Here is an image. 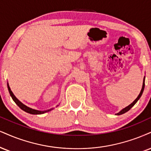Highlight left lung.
<instances>
[{"label":"left lung","instance_id":"1","mask_svg":"<svg viewBox=\"0 0 151 151\" xmlns=\"http://www.w3.org/2000/svg\"><path fill=\"white\" fill-rule=\"evenodd\" d=\"M144 87H145V78H144V83H143L142 89H141L140 94H139V96H137V98L136 99L134 100V101L132 102V103L131 104H130V105H129V106H127L126 108H124V109H122V111H120V112H119L118 113H117V115H122V114H123V113H124L127 112L128 111H129V110L131 109V108H132V107H133L134 106V104H135L136 103H137V101H138V100L139 99H140V97L141 96V95H142L143 92H144Z\"/></svg>","mask_w":151,"mask_h":151}]
</instances>
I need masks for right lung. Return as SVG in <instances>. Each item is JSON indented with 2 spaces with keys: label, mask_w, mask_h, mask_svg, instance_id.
Returning <instances> with one entry per match:
<instances>
[{
  "label": "right lung",
  "mask_w": 151,
  "mask_h": 151,
  "mask_svg": "<svg viewBox=\"0 0 151 151\" xmlns=\"http://www.w3.org/2000/svg\"><path fill=\"white\" fill-rule=\"evenodd\" d=\"M7 87H8L9 92H10V94L11 97L12 98L13 101L15 102V103L17 104V105L20 108V109H22V110H23V111H26V112H27V113H31V114H36V115H38V114H42V113H45V112H47V111H51V110H52V109H50V110H47V111H37V110L32 109H31V108H29V107H27V106H25V105H24V104H22V102H20V101H19V100L17 99V98L15 97V96L14 95V94H13L12 91H11V90H10V87H9L8 84H7Z\"/></svg>",
  "instance_id": "obj_1"
}]
</instances>
